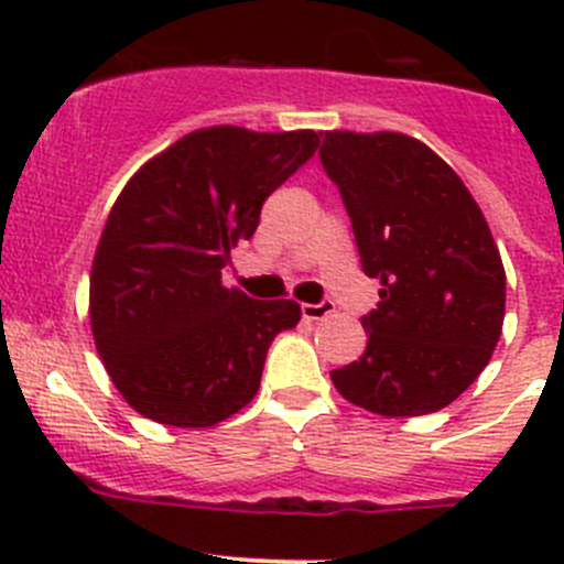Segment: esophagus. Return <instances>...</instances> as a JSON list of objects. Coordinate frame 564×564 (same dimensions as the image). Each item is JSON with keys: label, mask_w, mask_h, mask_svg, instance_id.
<instances>
[{"label": "esophagus", "mask_w": 564, "mask_h": 564, "mask_svg": "<svg viewBox=\"0 0 564 564\" xmlns=\"http://www.w3.org/2000/svg\"><path fill=\"white\" fill-rule=\"evenodd\" d=\"M335 314V303L329 300H322V303H303V318L305 322H322V318Z\"/></svg>", "instance_id": "esophagus-1"}]
</instances>
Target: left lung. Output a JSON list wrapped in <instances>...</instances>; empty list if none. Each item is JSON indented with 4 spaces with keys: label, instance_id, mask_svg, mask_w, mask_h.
Instances as JSON below:
<instances>
[{
    "label": "left lung",
    "instance_id": "8db88e82",
    "mask_svg": "<svg viewBox=\"0 0 564 564\" xmlns=\"http://www.w3.org/2000/svg\"><path fill=\"white\" fill-rule=\"evenodd\" d=\"M318 158L362 272L382 283L362 316L366 351L329 379L382 417L440 412L480 377L502 335L505 267L491 229L460 176L412 135L327 130Z\"/></svg>",
    "mask_w": 564,
    "mask_h": 564
}]
</instances>
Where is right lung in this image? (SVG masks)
Masks as SVG:
<instances>
[{
    "mask_svg": "<svg viewBox=\"0 0 564 564\" xmlns=\"http://www.w3.org/2000/svg\"><path fill=\"white\" fill-rule=\"evenodd\" d=\"M318 147L314 130L198 128L147 161L113 202L89 275V322L119 395L176 429H209L253 401L294 300L226 289L229 250Z\"/></svg>",
    "mask_w": 564,
    "mask_h": 564,
    "instance_id": "obj_1",
    "label": "right lung"
}]
</instances>
